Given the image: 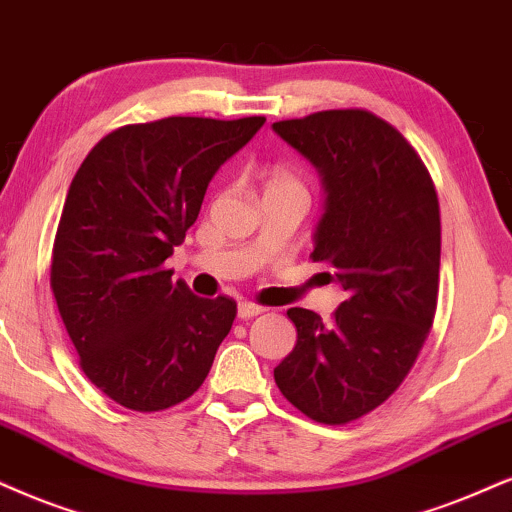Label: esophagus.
I'll return each mask as SVG.
<instances>
[{"instance_id":"esophagus-1","label":"esophagus","mask_w":512,"mask_h":512,"mask_svg":"<svg viewBox=\"0 0 512 512\" xmlns=\"http://www.w3.org/2000/svg\"><path fill=\"white\" fill-rule=\"evenodd\" d=\"M262 312H264V307H260V304H255V302L238 304V316H241V319H252V316H260Z\"/></svg>"}]
</instances>
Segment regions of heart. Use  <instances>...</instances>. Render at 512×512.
Masks as SVG:
<instances>
[{
  "instance_id": "1",
  "label": "heart",
  "mask_w": 512,
  "mask_h": 512,
  "mask_svg": "<svg viewBox=\"0 0 512 512\" xmlns=\"http://www.w3.org/2000/svg\"><path fill=\"white\" fill-rule=\"evenodd\" d=\"M264 193H300V196H307V184L293 167L274 165L264 174Z\"/></svg>"
}]
</instances>
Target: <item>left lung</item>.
I'll return each mask as SVG.
<instances>
[{"mask_svg":"<svg viewBox=\"0 0 512 512\" xmlns=\"http://www.w3.org/2000/svg\"><path fill=\"white\" fill-rule=\"evenodd\" d=\"M274 129L321 172L326 208L312 260L347 290L331 321L288 309L297 342L274 380L307 418L345 425L397 392L428 340L442 250L435 181L404 134L364 108Z\"/></svg>","mask_w":512,"mask_h":512,"instance_id":"obj_1","label":"left lung"}]
</instances>
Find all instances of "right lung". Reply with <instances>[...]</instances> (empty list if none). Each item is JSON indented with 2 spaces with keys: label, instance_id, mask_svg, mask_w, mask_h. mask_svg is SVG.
I'll list each match as a JSON object with an SVG mask.
<instances>
[{
  "label": "right lung",
  "instance_id": "obj_1",
  "mask_svg": "<svg viewBox=\"0 0 512 512\" xmlns=\"http://www.w3.org/2000/svg\"><path fill=\"white\" fill-rule=\"evenodd\" d=\"M264 120L172 115L118 127L73 177L49 281L80 368L115 404L165 411L208 378L236 302L193 295L165 260L198 219L210 179Z\"/></svg>",
  "mask_w": 512,
  "mask_h": 512
}]
</instances>
